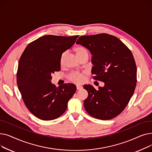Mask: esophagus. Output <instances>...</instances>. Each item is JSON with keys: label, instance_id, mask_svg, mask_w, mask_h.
Instances as JSON below:
<instances>
[{"label": "esophagus", "instance_id": "34e87169", "mask_svg": "<svg viewBox=\"0 0 152 152\" xmlns=\"http://www.w3.org/2000/svg\"><path fill=\"white\" fill-rule=\"evenodd\" d=\"M76 89H77V90H81V89H83V87L81 86H77Z\"/></svg>", "mask_w": 152, "mask_h": 152}]
</instances>
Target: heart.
<instances>
[{"mask_svg":"<svg viewBox=\"0 0 152 152\" xmlns=\"http://www.w3.org/2000/svg\"><path fill=\"white\" fill-rule=\"evenodd\" d=\"M75 51L76 52V54L77 55V56H80L81 55L85 53H88L87 51V50L83 47H77L76 49H75ZM66 53L64 52L61 54V58H60V62L61 63H62L63 62L64 60V58H65V56ZM69 79L74 83H81L83 82V75L81 73H75L71 74L69 76Z\"/></svg>","mask_w":152,"mask_h":152,"instance_id":"obj_1","label":"heart"}]
</instances>
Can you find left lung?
<instances>
[{
    "label": "left lung",
    "mask_w": 152,
    "mask_h": 152,
    "mask_svg": "<svg viewBox=\"0 0 152 152\" xmlns=\"http://www.w3.org/2000/svg\"><path fill=\"white\" fill-rule=\"evenodd\" d=\"M77 44L88 49L94 79L105 83L96 90L84 85L88 97L84 106L91 116L108 120L120 114L129 103L137 83V67L131 50L118 38L108 34L83 36Z\"/></svg>",
    "instance_id": "left-lung-1"
}]
</instances>
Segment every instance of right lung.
Listing matches in <instances>:
<instances>
[{
	"mask_svg": "<svg viewBox=\"0 0 152 152\" xmlns=\"http://www.w3.org/2000/svg\"><path fill=\"white\" fill-rule=\"evenodd\" d=\"M78 36L46 35L26 47L19 61L17 85L28 109L35 116L52 120L66 111L76 87L65 84L56 87L52 74L60 70L61 54L75 43Z\"/></svg>",
	"mask_w": 152,
	"mask_h": 152,
	"instance_id": "add662e5",
	"label": "right lung"
}]
</instances>
